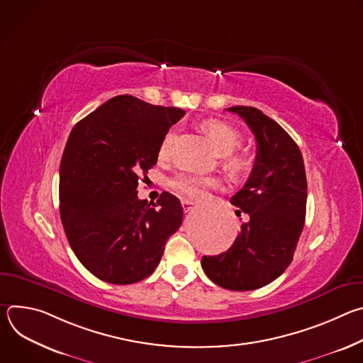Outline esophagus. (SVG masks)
Masks as SVG:
<instances>
[{"label":"esophagus","mask_w":363,"mask_h":363,"mask_svg":"<svg viewBox=\"0 0 363 363\" xmlns=\"http://www.w3.org/2000/svg\"><path fill=\"white\" fill-rule=\"evenodd\" d=\"M182 208H184V213H189L195 208V202L189 199H182Z\"/></svg>","instance_id":"esophagus-1"}]
</instances>
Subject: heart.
<instances>
[{"label":"heart","instance_id":"obj_1","mask_svg":"<svg viewBox=\"0 0 363 363\" xmlns=\"http://www.w3.org/2000/svg\"><path fill=\"white\" fill-rule=\"evenodd\" d=\"M203 130L208 135L216 147L221 155H227L224 160V165L227 169L234 174V175H241L245 174L250 167H251V160L247 157V155H230L233 150L238 147L241 143V133L231 126L227 122L218 121V119H211L206 121L203 123ZM174 142V132L169 130L161 143L160 147V157L165 158L169 153L171 145ZM220 181L216 177L210 175H196V174H181L177 178L172 179L171 186L174 191H177L179 195L191 199H202L205 195L208 194V189L218 186Z\"/></svg>","mask_w":363,"mask_h":363}]
</instances>
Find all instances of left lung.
<instances>
[{"mask_svg": "<svg viewBox=\"0 0 363 363\" xmlns=\"http://www.w3.org/2000/svg\"><path fill=\"white\" fill-rule=\"evenodd\" d=\"M227 111L248 125L257 142L252 171L231 198L250 220L225 252L203 255L201 266L216 284L247 291L267 286L290 266L306 220L307 181L297 143L277 122L251 106Z\"/></svg>", "mask_w": 363, "mask_h": 363, "instance_id": "1", "label": "left lung"}]
</instances>
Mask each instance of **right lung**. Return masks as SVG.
<instances>
[{
    "label": "right lung",
    "instance_id": "add662e5",
    "mask_svg": "<svg viewBox=\"0 0 363 363\" xmlns=\"http://www.w3.org/2000/svg\"><path fill=\"white\" fill-rule=\"evenodd\" d=\"M184 115L121 94L72 129L60 162V217L79 262L97 279L119 286L146 279L181 227L175 195L162 192L150 206L136 188Z\"/></svg>",
    "mask_w": 363,
    "mask_h": 363
}]
</instances>
